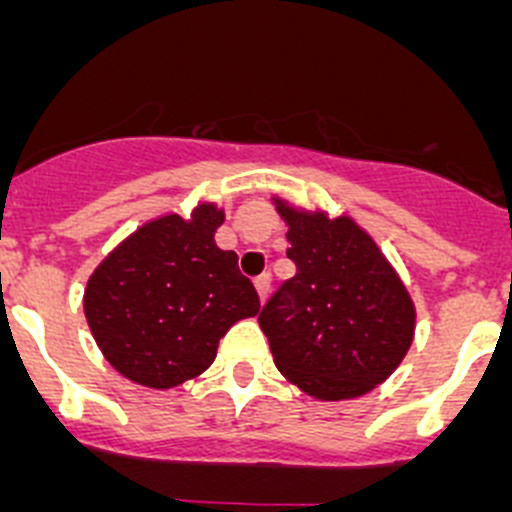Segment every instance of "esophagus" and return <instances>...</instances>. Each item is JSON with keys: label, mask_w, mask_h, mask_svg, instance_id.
I'll return each instance as SVG.
<instances>
[{"label": "esophagus", "mask_w": 512, "mask_h": 512, "mask_svg": "<svg viewBox=\"0 0 512 512\" xmlns=\"http://www.w3.org/2000/svg\"><path fill=\"white\" fill-rule=\"evenodd\" d=\"M270 273H262L260 278H255V288H257V296H260V301H265L267 293H270Z\"/></svg>", "instance_id": "1"}]
</instances>
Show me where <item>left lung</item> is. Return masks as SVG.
<instances>
[{
    "instance_id": "1",
    "label": "left lung",
    "mask_w": 512,
    "mask_h": 512,
    "mask_svg": "<svg viewBox=\"0 0 512 512\" xmlns=\"http://www.w3.org/2000/svg\"><path fill=\"white\" fill-rule=\"evenodd\" d=\"M278 211L290 227L285 255L296 275L260 311L275 365L313 398L370 393L413 342L408 290L352 219L301 214L283 201Z\"/></svg>"
}]
</instances>
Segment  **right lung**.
Returning <instances> with one entry per match:
<instances>
[{"label":"right lung","mask_w":512,"mask_h":512,"mask_svg":"<svg viewBox=\"0 0 512 512\" xmlns=\"http://www.w3.org/2000/svg\"><path fill=\"white\" fill-rule=\"evenodd\" d=\"M224 211L145 224L96 267L84 311L114 370L147 388H173L214 362L219 339L260 311L237 255L214 242Z\"/></svg>","instance_id":"obj_1"}]
</instances>
